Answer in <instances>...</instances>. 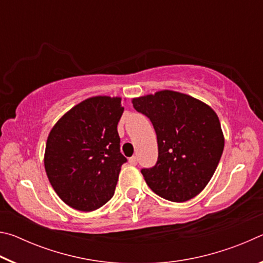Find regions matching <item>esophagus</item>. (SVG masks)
Wrapping results in <instances>:
<instances>
[{
	"instance_id": "esophagus-1",
	"label": "esophagus",
	"mask_w": 263,
	"mask_h": 263,
	"mask_svg": "<svg viewBox=\"0 0 263 263\" xmlns=\"http://www.w3.org/2000/svg\"><path fill=\"white\" fill-rule=\"evenodd\" d=\"M128 162H130V164H132V166H136V164L138 163L137 157H132V158L128 159Z\"/></svg>"
}]
</instances>
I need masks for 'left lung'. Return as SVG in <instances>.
<instances>
[{
	"label": "left lung",
	"instance_id": "obj_1",
	"mask_svg": "<svg viewBox=\"0 0 263 263\" xmlns=\"http://www.w3.org/2000/svg\"><path fill=\"white\" fill-rule=\"evenodd\" d=\"M132 103L157 133L158 161L141 169L146 183L171 202L194 198L215 174L224 149L217 114L199 100L172 90L138 97Z\"/></svg>",
	"mask_w": 263,
	"mask_h": 263
}]
</instances>
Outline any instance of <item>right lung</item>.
<instances>
[{
    "mask_svg": "<svg viewBox=\"0 0 263 263\" xmlns=\"http://www.w3.org/2000/svg\"><path fill=\"white\" fill-rule=\"evenodd\" d=\"M121 97L84 100L57 122L46 142L44 164L50 183L67 205L94 211L112 198L119 172L127 160L121 153L117 125Z\"/></svg>",
    "mask_w": 263,
    "mask_h": 263,
    "instance_id": "right-lung-1",
    "label": "right lung"
}]
</instances>
